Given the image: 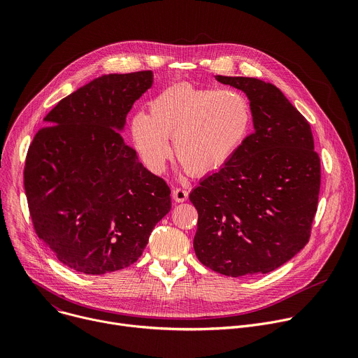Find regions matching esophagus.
Here are the masks:
<instances>
[{"label":"esophagus","instance_id":"obj_1","mask_svg":"<svg viewBox=\"0 0 358 358\" xmlns=\"http://www.w3.org/2000/svg\"><path fill=\"white\" fill-rule=\"evenodd\" d=\"M187 192L185 190V189H182V187H175L173 189V192H172V197H173V201L176 202V203H182V202H185L186 199H187Z\"/></svg>","mask_w":358,"mask_h":358}]
</instances>
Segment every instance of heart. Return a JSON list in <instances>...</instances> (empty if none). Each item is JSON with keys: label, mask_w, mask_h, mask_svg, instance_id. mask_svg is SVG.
<instances>
[{"label": "heart", "mask_w": 358, "mask_h": 358, "mask_svg": "<svg viewBox=\"0 0 358 358\" xmlns=\"http://www.w3.org/2000/svg\"><path fill=\"white\" fill-rule=\"evenodd\" d=\"M252 125L248 99L233 90L175 85L149 102V113L131 119L132 143L145 166L162 173L171 157L168 138L185 169L194 176L219 172L245 143Z\"/></svg>", "instance_id": "1"}]
</instances>
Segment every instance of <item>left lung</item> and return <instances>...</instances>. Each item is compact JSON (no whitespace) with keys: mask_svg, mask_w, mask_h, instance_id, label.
<instances>
[{"mask_svg":"<svg viewBox=\"0 0 358 358\" xmlns=\"http://www.w3.org/2000/svg\"><path fill=\"white\" fill-rule=\"evenodd\" d=\"M250 102L255 132L219 172L189 194L199 213L196 257L216 273L264 274L308 242L320 192V157L307 119L274 85L215 76Z\"/></svg>","mask_w":358,"mask_h":358,"instance_id":"left-lung-1","label":"left lung"}]
</instances>
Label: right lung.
<instances>
[{
	"label": "right lung",
	"mask_w": 358,
	"mask_h": 358,
	"mask_svg": "<svg viewBox=\"0 0 358 358\" xmlns=\"http://www.w3.org/2000/svg\"><path fill=\"white\" fill-rule=\"evenodd\" d=\"M152 85V71L102 75L61 99L29 145L24 187L35 233L79 273L134 264L172 208L166 182L122 136Z\"/></svg>",
	"instance_id": "obj_1"
}]
</instances>
